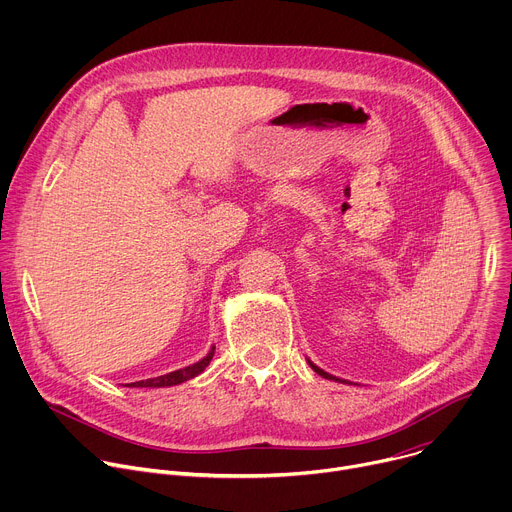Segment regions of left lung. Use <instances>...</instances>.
<instances>
[{"label":"left lung","mask_w":512,"mask_h":512,"mask_svg":"<svg viewBox=\"0 0 512 512\" xmlns=\"http://www.w3.org/2000/svg\"><path fill=\"white\" fill-rule=\"evenodd\" d=\"M308 364H310V367H312V369H314V373H318V375H320V377H324V379H328V381H340V379H338V377H334V375H330V373H326V371H322V369H320V367H316V364H314V362H312V360H310V358H308ZM340 383H346V381H340Z\"/></svg>","instance_id":"obj_1"}]
</instances>
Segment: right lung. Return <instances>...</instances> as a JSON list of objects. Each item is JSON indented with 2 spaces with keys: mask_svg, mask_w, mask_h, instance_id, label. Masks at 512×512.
Returning a JSON list of instances; mask_svg holds the SVG:
<instances>
[{
  "mask_svg": "<svg viewBox=\"0 0 512 512\" xmlns=\"http://www.w3.org/2000/svg\"><path fill=\"white\" fill-rule=\"evenodd\" d=\"M212 356H214V346L208 350V354H206L202 360H198V362L190 364V367H184V369L172 371V373L162 375V377H154V379H145V381L129 383L127 387H148V389H160V387H174V385H180V383H184V381H190V379L198 377V375L208 367L210 360H212Z\"/></svg>",
  "mask_w": 512,
  "mask_h": 512,
  "instance_id": "right-lung-1",
  "label": "right lung"
}]
</instances>
